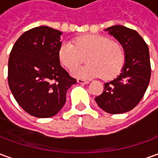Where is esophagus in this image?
<instances>
[{"label":"esophagus","mask_w":158,"mask_h":158,"mask_svg":"<svg viewBox=\"0 0 158 158\" xmlns=\"http://www.w3.org/2000/svg\"><path fill=\"white\" fill-rule=\"evenodd\" d=\"M77 82L81 83V84H88V83H89V81H87V80H83V79H77Z\"/></svg>","instance_id":"obj_1"}]
</instances>
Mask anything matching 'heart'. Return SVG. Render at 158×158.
Instances as JSON below:
<instances>
[{
    "instance_id": "1",
    "label": "heart",
    "mask_w": 158,
    "mask_h": 158,
    "mask_svg": "<svg viewBox=\"0 0 158 158\" xmlns=\"http://www.w3.org/2000/svg\"><path fill=\"white\" fill-rule=\"evenodd\" d=\"M86 57L88 64L72 71L80 78L114 77L124 64V51L118 42L102 35H84L77 38L75 44L64 42L59 48V59L68 69H73Z\"/></svg>"
}]
</instances>
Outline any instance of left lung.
Here are the masks:
<instances>
[{"label": "left lung", "mask_w": 158, "mask_h": 158, "mask_svg": "<svg viewBox=\"0 0 158 158\" xmlns=\"http://www.w3.org/2000/svg\"><path fill=\"white\" fill-rule=\"evenodd\" d=\"M121 44L125 64L121 72L113 81L105 83L101 95L94 98L102 110L112 114L127 113L142 100L151 79L149 48L143 38L128 27L116 25L106 28Z\"/></svg>", "instance_id": "left-lung-1"}]
</instances>
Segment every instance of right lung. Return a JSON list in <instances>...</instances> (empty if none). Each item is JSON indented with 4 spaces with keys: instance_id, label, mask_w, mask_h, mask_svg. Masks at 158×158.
I'll return each instance as SVG.
<instances>
[{
    "instance_id": "1",
    "label": "right lung",
    "mask_w": 158,
    "mask_h": 158,
    "mask_svg": "<svg viewBox=\"0 0 158 158\" xmlns=\"http://www.w3.org/2000/svg\"><path fill=\"white\" fill-rule=\"evenodd\" d=\"M63 32L40 26L24 32L8 59V85L24 110L37 118L56 115L77 81L60 65Z\"/></svg>"
}]
</instances>
